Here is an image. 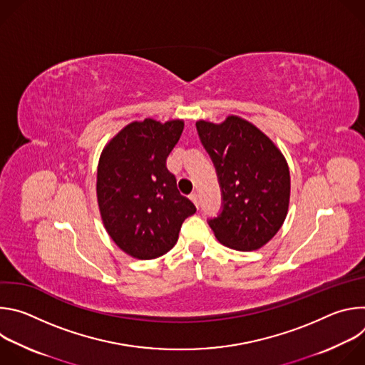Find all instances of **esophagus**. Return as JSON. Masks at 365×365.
<instances>
[{"mask_svg":"<svg viewBox=\"0 0 365 365\" xmlns=\"http://www.w3.org/2000/svg\"><path fill=\"white\" fill-rule=\"evenodd\" d=\"M189 197H190V200L199 207V196H197V193H190Z\"/></svg>","mask_w":365,"mask_h":365,"instance_id":"34e87169","label":"esophagus"}]
</instances>
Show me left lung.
Here are the masks:
<instances>
[{
  "instance_id": "obj_1",
  "label": "left lung",
  "mask_w": 365,
  "mask_h": 365,
  "mask_svg": "<svg viewBox=\"0 0 365 365\" xmlns=\"http://www.w3.org/2000/svg\"><path fill=\"white\" fill-rule=\"evenodd\" d=\"M202 145L215 166L221 212L207 220L218 241L238 251L267 244L283 225L290 173L280 150L251 123L228 117L222 124L197 121Z\"/></svg>"
}]
</instances>
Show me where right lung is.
<instances>
[{
    "mask_svg": "<svg viewBox=\"0 0 365 365\" xmlns=\"http://www.w3.org/2000/svg\"><path fill=\"white\" fill-rule=\"evenodd\" d=\"M183 125L180 120L131 123L101 154L96 196L102 222L131 257L151 259L166 254L183 221L196 212L166 166Z\"/></svg>",
    "mask_w": 365,
    "mask_h": 365,
    "instance_id": "add662e5",
    "label": "right lung"
}]
</instances>
